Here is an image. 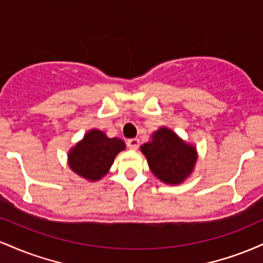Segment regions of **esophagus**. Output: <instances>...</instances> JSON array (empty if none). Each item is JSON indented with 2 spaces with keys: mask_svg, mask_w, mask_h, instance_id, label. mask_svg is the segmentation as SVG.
<instances>
[{
  "mask_svg": "<svg viewBox=\"0 0 263 263\" xmlns=\"http://www.w3.org/2000/svg\"><path fill=\"white\" fill-rule=\"evenodd\" d=\"M127 146L128 148L136 151L138 148V146H140V141H138L137 138H131V140L127 141Z\"/></svg>",
  "mask_w": 263,
  "mask_h": 263,
  "instance_id": "obj_1",
  "label": "esophagus"
}]
</instances>
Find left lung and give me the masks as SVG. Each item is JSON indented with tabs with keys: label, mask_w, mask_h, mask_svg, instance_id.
Listing matches in <instances>:
<instances>
[{
	"label": "left lung",
	"mask_w": 263,
	"mask_h": 263,
	"mask_svg": "<svg viewBox=\"0 0 263 263\" xmlns=\"http://www.w3.org/2000/svg\"><path fill=\"white\" fill-rule=\"evenodd\" d=\"M141 152L147 158L153 176L170 185L185 182L198 161L197 147L165 126L151 135V140L141 146Z\"/></svg>",
	"instance_id": "left-lung-1"
}]
</instances>
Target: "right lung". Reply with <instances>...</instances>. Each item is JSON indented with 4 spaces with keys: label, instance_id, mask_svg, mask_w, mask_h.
I'll use <instances>...</instances> for the list:
<instances>
[{
    "label": "right lung",
    "instance_id": "obj_1",
    "mask_svg": "<svg viewBox=\"0 0 263 263\" xmlns=\"http://www.w3.org/2000/svg\"><path fill=\"white\" fill-rule=\"evenodd\" d=\"M123 149L126 144L122 140L110 138L105 132L92 128L69 149V168L87 182H98L108 173L116 156Z\"/></svg>",
    "mask_w": 263,
    "mask_h": 263
}]
</instances>
